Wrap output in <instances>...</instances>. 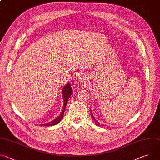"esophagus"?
Returning <instances> with one entry per match:
<instances>
[{
    "label": "esophagus",
    "instance_id": "obj_1",
    "mask_svg": "<svg viewBox=\"0 0 160 160\" xmlns=\"http://www.w3.org/2000/svg\"><path fill=\"white\" fill-rule=\"evenodd\" d=\"M78 80L80 82H85L87 81L88 80V77L85 74H81L80 75L79 77H78Z\"/></svg>",
    "mask_w": 160,
    "mask_h": 160
}]
</instances>
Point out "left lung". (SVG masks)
I'll use <instances>...</instances> for the list:
<instances>
[{
	"instance_id": "obj_1",
	"label": "left lung",
	"mask_w": 160,
	"mask_h": 160,
	"mask_svg": "<svg viewBox=\"0 0 160 160\" xmlns=\"http://www.w3.org/2000/svg\"><path fill=\"white\" fill-rule=\"evenodd\" d=\"M91 116H92V120H94V121L96 122V125H98V126H100V123H99L96 119H95V118L94 117V116H93V114L92 113V112H91Z\"/></svg>"
}]
</instances>
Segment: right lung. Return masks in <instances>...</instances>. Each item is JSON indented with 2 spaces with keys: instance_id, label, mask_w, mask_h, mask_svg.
Instances as JSON below:
<instances>
[{
  "instance_id": "right-lung-1",
  "label": "right lung",
  "mask_w": 160,
  "mask_h": 160,
  "mask_svg": "<svg viewBox=\"0 0 160 160\" xmlns=\"http://www.w3.org/2000/svg\"><path fill=\"white\" fill-rule=\"evenodd\" d=\"M73 92V90L71 88V86L69 83H67L62 88V96L64 98V105H63V108L62 110L61 113L60 114V115L55 120H54L53 121L51 122H48L47 123H45V124H40V126H53L55 125L56 124H58V123H59V122L62 120V117H63V115H64V112L66 106V104L67 102L69 99L70 97L71 96V95L72 94Z\"/></svg>"
}]
</instances>
